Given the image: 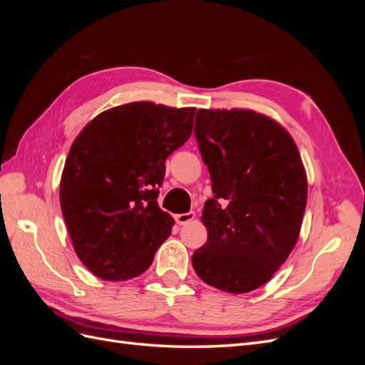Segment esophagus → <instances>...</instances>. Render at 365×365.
Instances as JSON below:
<instances>
[{
  "instance_id": "34e87169",
  "label": "esophagus",
  "mask_w": 365,
  "mask_h": 365,
  "mask_svg": "<svg viewBox=\"0 0 365 365\" xmlns=\"http://www.w3.org/2000/svg\"><path fill=\"white\" fill-rule=\"evenodd\" d=\"M195 219V213L189 212V213H180V215H175V220L178 225H185L189 224L190 220Z\"/></svg>"
}]
</instances>
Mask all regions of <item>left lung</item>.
<instances>
[{"mask_svg":"<svg viewBox=\"0 0 365 365\" xmlns=\"http://www.w3.org/2000/svg\"><path fill=\"white\" fill-rule=\"evenodd\" d=\"M195 135L212 178L192 264L207 284L245 294L271 280L297 244L307 201L300 152L277 121L250 109H200Z\"/></svg>","mask_w":365,"mask_h":365,"instance_id":"obj_1","label":"left lung"}]
</instances>
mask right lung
I'll use <instances>...</instances> for the list:
<instances>
[{
	"mask_svg": "<svg viewBox=\"0 0 365 365\" xmlns=\"http://www.w3.org/2000/svg\"><path fill=\"white\" fill-rule=\"evenodd\" d=\"M196 108L134 102L98 114L77 135L61 178V208L77 257L98 279L145 272L172 233L158 207L165 160L189 140Z\"/></svg>",
	"mask_w": 365,
	"mask_h": 365,
	"instance_id": "obj_1",
	"label": "right lung"
}]
</instances>
